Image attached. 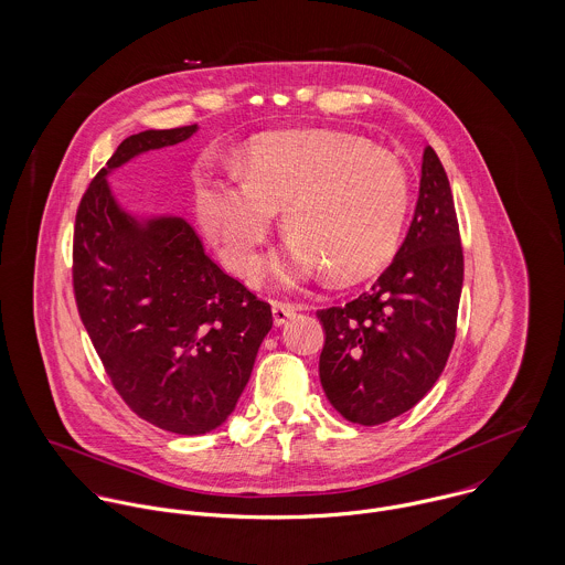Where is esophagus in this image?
I'll list each match as a JSON object with an SVG mask.
<instances>
[{
  "label": "esophagus",
  "instance_id": "34e87169",
  "mask_svg": "<svg viewBox=\"0 0 565 565\" xmlns=\"http://www.w3.org/2000/svg\"><path fill=\"white\" fill-rule=\"evenodd\" d=\"M296 311H298L296 305L278 302V300L271 302V313H274V323H276V326H282L291 316H296Z\"/></svg>",
  "mask_w": 565,
  "mask_h": 565
}]
</instances>
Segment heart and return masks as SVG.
Returning <instances> with one entry per match:
<instances>
[{"label": "heart", "instance_id": "b5f03b06", "mask_svg": "<svg viewBox=\"0 0 565 565\" xmlns=\"http://www.w3.org/2000/svg\"><path fill=\"white\" fill-rule=\"evenodd\" d=\"M239 180H202L195 211L226 265L254 280L263 245L282 212L294 243L278 260V276L296 282L328 271L359 280L392 258L408 213L403 162L363 139L330 132H282L258 139L239 162Z\"/></svg>", "mask_w": 565, "mask_h": 565}]
</instances>
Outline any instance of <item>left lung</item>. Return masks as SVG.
<instances>
[{
    "mask_svg": "<svg viewBox=\"0 0 565 565\" xmlns=\"http://www.w3.org/2000/svg\"><path fill=\"white\" fill-rule=\"evenodd\" d=\"M463 287V247L446 169L428 146L419 198L396 258L356 300L320 309L326 398L361 426L419 403L450 356Z\"/></svg>",
    "mask_w": 565,
    "mask_h": 565,
    "instance_id": "obj_1",
    "label": "left lung"
}]
</instances>
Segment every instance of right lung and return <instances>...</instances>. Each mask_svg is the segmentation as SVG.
<instances>
[{
	"label": "right lung",
	"mask_w": 565,
	"mask_h": 565,
	"mask_svg": "<svg viewBox=\"0 0 565 565\" xmlns=\"http://www.w3.org/2000/svg\"><path fill=\"white\" fill-rule=\"evenodd\" d=\"M195 130L124 139L84 191L74 226V296L93 348L124 403L178 435L209 433L233 413L274 322L271 307L206 254L191 224H139L108 191L110 169Z\"/></svg>",
	"instance_id": "add662e5"
}]
</instances>
